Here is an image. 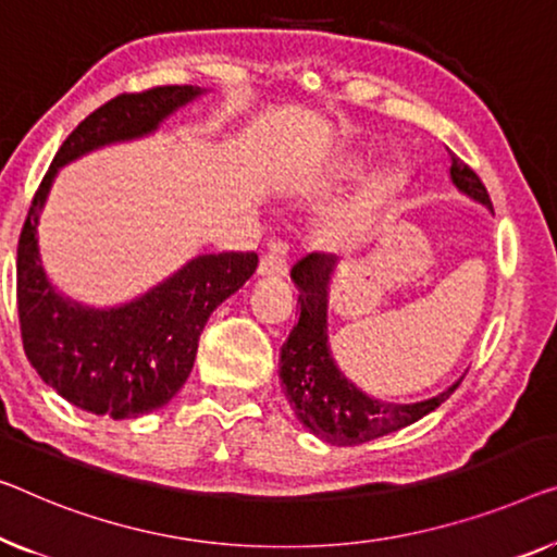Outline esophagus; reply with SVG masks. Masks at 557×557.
Segmentation results:
<instances>
[{"label": "esophagus", "mask_w": 557, "mask_h": 557, "mask_svg": "<svg viewBox=\"0 0 557 557\" xmlns=\"http://www.w3.org/2000/svg\"><path fill=\"white\" fill-rule=\"evenodd\" d=\"M287 270H289L287 247L282 243H275L268 255H262L260 268H257V275L260 277H285Z\"/></svg>", "instance_id": "esophagus-1"}]
</instances>
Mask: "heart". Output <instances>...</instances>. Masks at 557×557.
Instances as JSON below:
<instances>
[{"instance_id": "1", "label": "heart", "mask_w": 557, "mask_h": 557, "mask_svg": "<svg viewBox=\"0 0 557 557\" xmlns=\"http://www.w3.org/2000/svg\"><path fill=\"white\" fill-rule=\"evenodd\" d=\"M347 174H358L360 164L358 162H347L345 164ZM397 187L395 174H377L375 180H370L368 185L362 187V193L352 199L345 210H339V214L332 222L330 235L335 243L345 245V247H355L362 245L364 239L372 235V230L377 227L380 218H383V210L387 205L389 195Z\"/></svg>"}]
</instances>
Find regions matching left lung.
<instances>
[{"instance_id":"obj_1","label":"left lung","mask_w":557,"mask_h":557,"mask_svg":"<svg viewBox=\"0 0 557 557\" xmlns=\"http://www.w3.org/2000/svg\"><path fill=\"white\" fill-rule=\"evenodd\" d=\"M450 180L462 195L493 210L487 189L460 157L450 152ZM335 255H307L293 268L300 297V320L280 350V380L289 408L312 435L327 445L350 447L418 422L455 393L460 380L420 403H385L350 383L332 358L327 339V289Z\"/></svg>"}]
</instances>
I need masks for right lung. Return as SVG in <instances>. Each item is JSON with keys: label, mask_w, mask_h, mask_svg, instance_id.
<instances>
[{"label": "right lung", "mask_w": 557, "mask_h": 557, "mask_svg": "<svg viewBox=\"0 0 557 557\" xmlns=\"http://www.w3.org/2000/svg\"><path fill=\"white\" fill-rule=\"evenodd\" d=\"M205 92L174 85L110 99L64 139L32 199L16 250L22 343L37 375L74 408L127 420L168 405L193 372L210 314L257 270L255 252L197 255L135 300L89 307L62 295L41 264V210L64 164L152 135Z\"/></svg>", "instance_id": "obj_1"}]
</instances>
